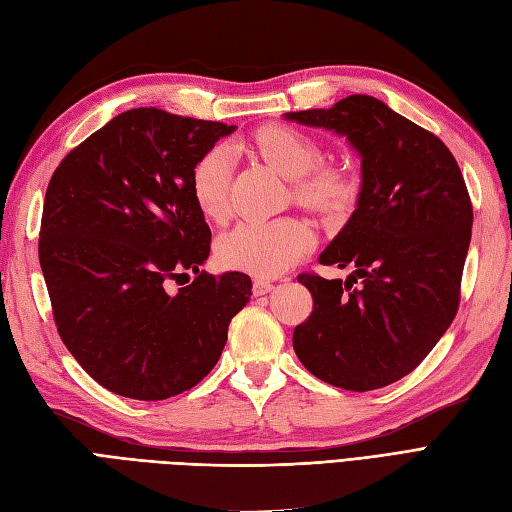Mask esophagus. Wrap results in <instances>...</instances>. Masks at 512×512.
<instances>
[{"label":"esophagus","mask_w":512,"mask_h":512,"mask_svg":"<svg viewBox=\"0 0 512 512\" xmlns=\"http://www.w3.org/2000/svg\"><path fill=\"white\" fill-rule=\"evenodd\" d=\"M271 289H273V282H271V280H265V278H256L254 284H252V291H254L256 297L269 293Z\"/></svg>","instance_id":"1"}]
</instances>
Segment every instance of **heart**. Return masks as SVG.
Segmentation results:
<instances>
[{"label":"heart","instance_id":"heart-1","mask_svg":"<svg viewBox=\"0 0 512 512\" xmlns=\"http://www.w3.org/2000/svg\"><path fill=\"white\" fill-rule=\"evenodd\" d=\"M254 145L269 165L293 180L295 197L319 213H336L354 193L352 180L321 165V147L310 136L289 126H265ZM232 156L226 145H215L197 160L191 173L193 199L206 219L221 221L230 213ZM315 243L308 223L295 217L273 221H243L217 241V260L228 269L252 276H278L291 269Z\"/></svg>","mask_w":512,"mask_h":512}]
</instances>
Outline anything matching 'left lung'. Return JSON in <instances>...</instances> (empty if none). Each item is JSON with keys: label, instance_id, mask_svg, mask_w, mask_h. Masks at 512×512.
I'll return each instance as SVG.
<instances>
[{"label": "left lung", "instance_id": "8db88e82", "mask_svg": "<svg viewBox=\"0 0 512 512\" xmlns=\"http://www.w3.org/2000/svg\"><path fill=\"white\" fill-rule=\"evenodd\" d=\"M284 117L347 136L363 158L356 210L319 256L354 273L345 282L299 273L313 313L293 350L332 386L382 389L408 376L456 317L473 223L465 178L439 136L376 97Z\"/></svg>", "mask_w": 512, "mask_h": 512}]
</instances>
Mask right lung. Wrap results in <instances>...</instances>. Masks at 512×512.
Segmentation results:
<instances>
[{"label": "right lung", "mask_w": 512, "mask_h": 512, "mask_svg": "<svg viewBox=\"0 0 512 512\" xmlns=\"http://www.w3.org/2000/svg\"><path fill=\"white\" fill-rule=\"evenodd\" d=\"M232 130L132 108L73 147L49 180L39 260L56 328L112 393L156 402L193 389L249 302L245 273L199 269L210 228L191 191L197 160ZM189 272L194 282L171 294Z\"/></svg>", "instance_id": "1"}]
</instances>
